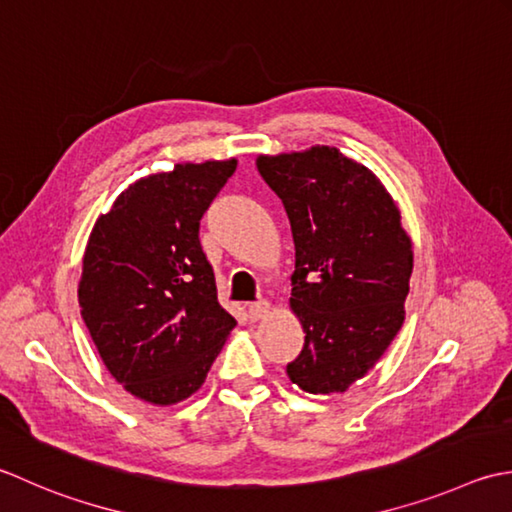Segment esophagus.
I'll list each match as a JSON object with an SVG mask.
<instances>
[{
    "label": "esophagus",
    "mask_w": 512,
    "mask_h": 512,
    "mask_svg": "<svg viewBox=\"0 0 512 512\" xmlns=\"http://www.w3.org/2000/svg\"><path fill=\"white\" fill-rule=\"evenodd\" d=\"M271 311V305L267 300H260V302H252V305H249V316H252L254 320H260V318H265L267 314Z\"/></svg>",
    "instance_id": "34e87169"
}]
</instances>
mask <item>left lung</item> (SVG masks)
<instances>
[{"instance_id": "obj_1", "label": "left lung", "mask_w": 512, "mask_h": 512, "mask_svg": "<svg viewBox=\"0 0 512 512\" xmlns=\"http://www.w3.org/2000/svg\"><path fill=\"white\" fill-rule=\"evenodd\" d=\"M296 247L289 307L305 347L289 380L314 395L344 393L378 362L404 322L411 236L387 187L338 148L260 154Z\"/></svg>"}]
</instances>
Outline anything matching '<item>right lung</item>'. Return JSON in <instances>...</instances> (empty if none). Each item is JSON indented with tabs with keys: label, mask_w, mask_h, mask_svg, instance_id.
I'll return each instance as SVG.
<instances>
[{
	"label": "right lung",
	"mask_w": 512,
	"mask_h": 512,
	"mask_svg": "<svg viewBox=\"0 0 512 512\" xmlns=\"http://www.w3.org/2000/svg\"><path fill=\"white\" fill-rule=\"evenodd\" d=\"M236 165L176 163L143 176L90 232L81 318L112 378L143 402L190 398L236 327L218 305L214 269L198 241L201 216Z\"/></svg>",
	"instance_id": "add662e5"
}]
</instances>
